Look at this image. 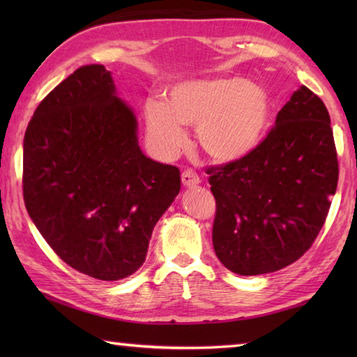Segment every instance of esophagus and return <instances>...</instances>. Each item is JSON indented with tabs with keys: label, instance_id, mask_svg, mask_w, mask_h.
I'll return each instance as SVG.
<instances>
[{
	"label": "esophagus",
	"instance_id": "esophagus-1",
	"mask_svg": "<svg viewBox=\"0 0 357 357\" xmlns=\"http://www.w3.org/2000/svg\"><path fill=\"white\" fill-rule=\"evenodd\" d=\"M181 181H183V184L185 187H193L200 184V178H198V174L193 170H190V168H187V170L183 172V174H181Z\"/></svg>",
	"mask_w": 357,
	"mask_h": 357
}]
</instances>
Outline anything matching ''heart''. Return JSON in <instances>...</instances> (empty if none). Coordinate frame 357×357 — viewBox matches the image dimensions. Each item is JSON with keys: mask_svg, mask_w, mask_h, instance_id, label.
<instances>
[{"mask_svg": "<svg viewBox=\"0 0 357 357\" xmlns=\"http://www.w3.org/2000/svg\"><path fill=\"white\" fill-rule=\"evenodd\" d=\"M269 94L243 77L190 80L173 86L167 104L148 100L144 105L146 134L164 157L183 149V126H197L204 153L217 162H236L250 155L268 135Z\"/></svg>", "mask_w": 357, "mask_h": 357, "instance_id": "1", "label": "heart"}]
</instances>
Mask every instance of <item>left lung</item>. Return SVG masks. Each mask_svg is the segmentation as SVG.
Segmentation results:
<instances>
[{
	"label": "left lung",
	"instance_id": "left-lung-1",
	"mask_svg": "<svg viewBox=\"0 0 357 357\" xmlns=\"http://www.w3.org/2000/svg\"><path fill=\"white\" fill-rule=\"evenodd\" d=\"M206 173L215 198L213 244L220 263L239 275L287 268L315 243L337 189L328 108L301 86L250 155Z\"/></svg>",
	"mask_w": 357,
	"mask_h": 357
}]
</instances>
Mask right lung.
<instances>
[{"mask_svg": "<svg viewBox=\"0 0 357 357\" xmlns=\"http://www.w3.org/2000/svg\"><path fill=\"white\" fill-rule=\"evenodd\" d=\"M102 64L78 68L36 108L23 142V200L66 264L124 279L146 258L179 170L142 153L134 112Z\"/></svg>", "mask_w": 357, "mask_h": 357, "instance_id": "obj_1", "label": "right lung"}]
</instances>
